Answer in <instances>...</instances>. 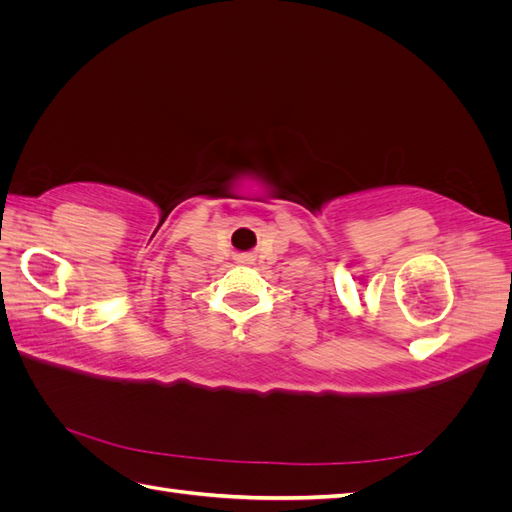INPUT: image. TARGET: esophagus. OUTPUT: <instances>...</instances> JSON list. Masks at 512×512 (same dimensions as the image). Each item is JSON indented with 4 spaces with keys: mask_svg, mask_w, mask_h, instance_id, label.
I'll use <instances>...</instances> for the list:
<instances>
[{
    "mask_svg": "<svg viewBox=\"0 0 512 512\" xmlns=\"http://www.w3.org/2000/svg\"><path fill=\"white\" fill-rule=\"evenodd\" d=\"M245 262H250V258H245Z\"/></svg>",
    "mask_w": 512,
    "mask_h": 512,
    "instance_id": "esophagus-1",
    "label": "esophagus"
}]
</instances>
